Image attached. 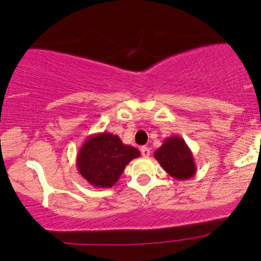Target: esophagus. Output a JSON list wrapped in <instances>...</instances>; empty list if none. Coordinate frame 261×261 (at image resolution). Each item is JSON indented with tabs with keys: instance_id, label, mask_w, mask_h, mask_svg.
Wrapping results in <instances>:
<instances>
[{
	"instance_id": "34e87169",
	"label": "esophagus",
	"mask_w": 261,
	"mask_h": 261,
	"mask_svg": "<svg viewBox=\"0 0 261 261\" xmlns=\"http://www.w3.org/2000/svg\"><path fill=\"white\" fill-rule=\"evenodd\" d=\"M141 154H142V156H144V158H148V156L150 155V149L146 146L141 147Z\"/></svg>"
}]
</instances>
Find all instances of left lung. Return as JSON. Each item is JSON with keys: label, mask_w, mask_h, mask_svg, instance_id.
<instances>
[{"label": "left lung", "mask_w": 261, "mask_h": 261, "mask_svg": "<svg viewBox=\"0 0 261 261\" xmlns=\"http://www.w3.org/2000/svg\"><path fill=\"white\" fill-rule=\"evenodd\" d=\"M154 158L176 180H188L197 172L193 153L180 136H170L154 152Z\"/></svg>", "instance_id": "1"}]
</instances>
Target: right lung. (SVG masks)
Listing matches in <instances>:
<instances>
[{"mask_svg":"<svg viewBox=\"0 0 261 261\" xmlns=\"http://www.w3.org/2000/svg\"><path fill=\"white\" fill-rule=\"evenodd\" d=\"M140 154L139 149L122 143L117 135L99 133L87 137L80 147L76 168L91 186L111 188L120 178L125 166Z\"/></svg>","mask_w":261,"mask_h":261,"instance_id":"right-lung-1","label":"right lung"}]
</instances>
